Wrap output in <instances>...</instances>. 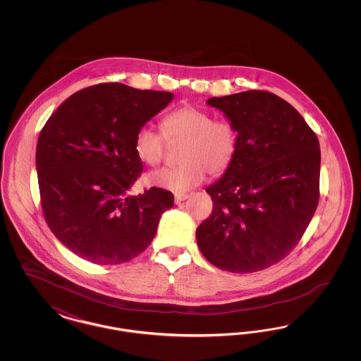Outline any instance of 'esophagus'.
<instances>
[{
	"mask_svg": "<svg viewBox=\"0 0 361 361\" xmlns=\"http://www.w3.org/2000/svg\"><path fill=\"white\" fill-rule=\"evenodd\" d=\"M189 196L187 193H176L174 195V203L176 204H180L181 202H184V200H187Z\"/></svg>",
	"mask_w": 361,
	"mask_h": 361,
	"instance_id": "obj_1",
	"label": "esophagus"
}]
</instances>
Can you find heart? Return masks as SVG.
I'll return each instance as SVG.
<instances>
[{"mask_svg":"<svg viewBox=\"0 0 361 361\" xmlns=\"http://www.w3.org/2000/svg\"><path fill=\"white\" fill-rule=\"evenodd\" d=\"M161 131L168 142L185 145L180 154L183 165L149 174V184L157 188L187 192L200 185L207 173L224 172L237 153L238 134L234 126L230 121H214L209 112L193 105H184L168 114L161 121ZM163 137L149 127L137 131L134 146L143 164L149 166L161 164L165 154Z\"/></svg>","mask_w":361,"mask_h":361,"instance_id":"obj_1","label":"heart"}]
</instances>
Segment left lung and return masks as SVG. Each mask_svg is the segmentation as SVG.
Listing matches in <instances>:
<instances>
[{
	"instance_id": "1",
	"label": "left lung",
	"mask_w": 361,
	"mask_h": 361,
	"mask_svg": "<svg viewBox=\"0 0 361 361\" xmlns=\"http://www.w3.org/2000/svg\"><path fill=\"white\" fill-rule=\"evenodd\" d=\"M207 104L234 126L238 146L224 176L206 188L214 208L196 230L197 246L219 269L257 272L291 252L317 209L319 142L274 93L247 90Z\"/></svg>"
}]
</instances>
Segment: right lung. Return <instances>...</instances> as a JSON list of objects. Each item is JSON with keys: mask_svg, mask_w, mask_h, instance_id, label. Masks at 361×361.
<instances>
[{"mask_svg": "<svg viewBox=\"0 0 361 361\" xmlns=\"http://www.w3.org/2000/svg\"><path fill=\"white\" fill-rule=\"evenodd\" d=\"M173 97L118 82L89 86L61 104L40 131L36 171L44 219L78 257L121 264L154 238L174 197L161 188L128 195L143 169L134 143Z\"/></svg>", "mask_w": 361, "mask_h": 361, "instance_id": "1", "label": "right lung"}]
</instances>
